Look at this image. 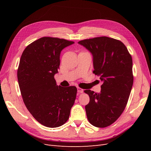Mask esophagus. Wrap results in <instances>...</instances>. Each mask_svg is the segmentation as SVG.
<instances>
[{
	"label": "esophagus",
	"instance_id": "obj_1",
	"mask_svg": "<svg viewBox=\"0 0 151 151\" xmlns=\"http://www.w3.org/2000/svg\"><path fill=\"white\" fill-rule=\"evenodd\" d=\"M83 91H84V90L82 88H77V92H78L79 93H83Z\"/></svg>",
	"mask_w": 151,
	"mask_h": 151
}]
</instances>
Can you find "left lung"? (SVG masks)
<instances>
[{
  "instance_id": "1",
  "label": "left lung",
  "mask_w": 151,
  "mask_h": 151,
  "mask_svg": "<svg viewBox=\"0 0 151 151\" xmlns=\"http://www.w3.org/2000/svg\"><path fill=\"white\" fill-rule=\"evenodd\" d=\"M92 53L93 73L103 82L99 93L85 90L90 98L85 109L91 125L104 128L115 122L126 107L133 86L132 58L121 41L100 36L78 42Z\"/></svg>"
}]
</instances>
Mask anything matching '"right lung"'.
<instances>
[{"instance_id":"add662e5","label":"right lung","mask_w":151,"mask_h":151,"mask_svg":"<svg viewBox=\"0 0 151 151\" xmlns=\"http://www.w3.org/2000/svg\"><path fill=\"white\" fill-rule=\"evenodd\" d=\"M73 43L47 36L29 44L22 53L17 69L22 98L31 115L45 127L64 124L74 104L76 87L57 86L54 78L60 66L61 51Z\"/></svg>"}]
</instances>
